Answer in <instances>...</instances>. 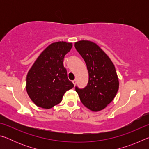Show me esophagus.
<instances>
[{
  "label": "esophagus",
  "instance_id": "esophagus-1",
  "mask_svg": "<svg viewBox=\"0 0 149 149\" xmlns=\"http://www.w3.org/2000/svg\"><path fill=\"white\" fill-rule=\"evenodd\" d=\"M72 82H73V84H74V85H75V84H76V83H77V81H76V79H74Z\"/></svg>",
  "mask_w": 149,
  "mask_h": 149
}]
</instances>
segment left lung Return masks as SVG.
<instances>
[{"mask_svg": "<svg viewBox=\"0 0 149 149\" xmlns=\"http://www.w3.org/2000/svg\"><path fill=\"white\" fill-rule=\"evenodd\" d=\"M75 48L85 60L89 72V81L84 89L75 87L81 102L93 112L110 104L119 89V81L114 65L107 54L89 41L75 42Z\"/></svg>", "mask_w": 149, "mask_h": 149, "instance_id": "1", "label": "left lung"}]
</instances>
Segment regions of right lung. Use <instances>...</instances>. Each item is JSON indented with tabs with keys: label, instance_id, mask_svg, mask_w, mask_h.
Returning a JSON list of instances; mask_svg holds the SVG:
<instances>
[{
	"label": "right lung",
	"instance_id": "1",
	"mask_svg": "<svg viewBox=\"0 0 149 149\" xmlns=\"http://www.w3.org/2000/svg\"><path fill=\"white\" fill-rule=\"evenodd\" d=\"M72 47V43L64 41L50 44L41 52L29 70L26 91L37 107L51 108L62 101L66 91L74 87L63 64L65 55Z\"/></svg>",
	"mask_w": 149,
	"mask_h": 149
}]
</instances>
